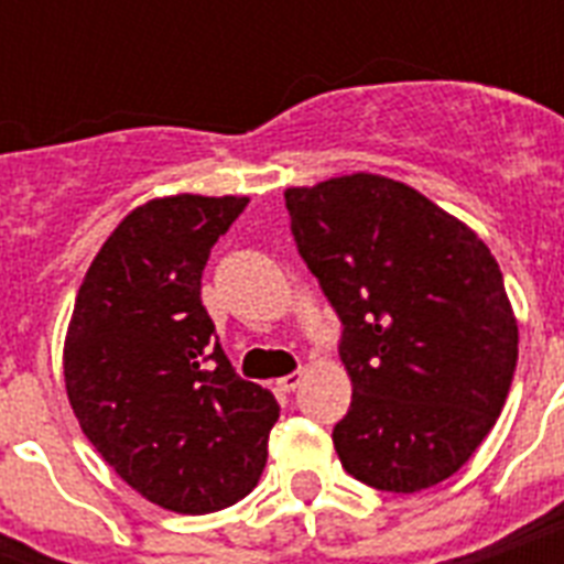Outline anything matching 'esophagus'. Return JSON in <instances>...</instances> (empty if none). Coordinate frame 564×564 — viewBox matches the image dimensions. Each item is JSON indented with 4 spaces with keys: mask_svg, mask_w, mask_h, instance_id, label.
<instances>
[{
    "mask_svg": "<svg viewBox=\"0 0 564 564\" xmlns=\"http://www.w3.org/2000/svg\"><path fill=\"white\" fill-rule=\"evenodd\" d=\"M301 380H304V371H292V375L274 380V389H278V392H295L301 386Z\"/></svg>",
    "mask_w": 564,
    "mask_h": 564,
    "instance_id": "1",
    "label": "esophagus"
}]
</instances>
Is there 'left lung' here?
Segmentation results:
<instances>
[{"mask_svg": "<svg viewBox=\"0 0 564 564\" xmlns=\"http://www.w3.org/2000/svg\"><path fill=\"white\" fill-rule=\"evenodd\" d=\"M307 269L345 325L351 410L334 447L380 491L430 489L495 427L518 318L489 246L410 184L354 172L283 193Z\"/></svg>", "mask_w": 564, "mask_h": 564, "instance_id": "8db88e82", "label": "left lung"}]
</instances>
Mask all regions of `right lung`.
Segmentation results:
<instances>
[{
    "instance_id": "1",
    "label": "right lung",
    "mask_w": 564,
    "mask_h": 564,
    "mask_svg": "<svg viewBox=\"0 0 564 564\" xmlns=\"http://www.w3.org/2000/svg\"><path fill=\"white\" fill-rule=\"evenodd\" d=\"M246 195H163L93 257L64 339L66 398L101 459L145 500L207 516L254 489L278 401L230 369L202 274Z\"/></svg>"
}]
</instances>
